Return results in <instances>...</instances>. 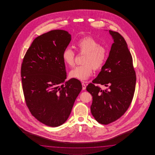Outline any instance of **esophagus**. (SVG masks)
Segmentation results:
<instances>
[{
    "instance_id": "34e87169",
    "label": "esophagus",
    "mask_w": 155,
    "mask_h": 155,
    "mask_svg": "<svg viewBox=\"0 0 155 155\" xmlns=\"http://www.w3.org/2000/svg\"><path fill=\"white\" fill-rule=\"evenodd\" d=\"M82 90H85L86 89V85L84 83V82H82Z\"/></svg>"
}]
</instances>
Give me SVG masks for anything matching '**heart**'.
Instances as JSON below:
<instances>
[{
    "label": "heart",
    "instance_id": "1",
    "mask_svg": "<svg viewBox=\"0 0 155 155\" xmlns=\"http://www.w3.org/2000/svg\"><path fill=\"white\" fill-rule=\"evenodd\" d=\"M76 49L81 54H85L83 58L84 64L71 70L69 75L72 78L81 81L89 79L93 70L101 69L107 59V50L99 41L91 36H86L79 39L75 44ZM63 61L70 67L75 65V54L73 50L67 48L63 51Z\"/></svg>",
    "mask_w": 155,
    "mask_h": 155
}]
</instances>
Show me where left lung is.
I'll use <instances>...</instances> for the list:
<instances>
[{
  "label": "left lung",
  "instance_id": "left-lung-1",
  "mask_svg": "<svg viewBox=\"0 0 155 155\" xmlns=\"http://www.w3.org/2000/svg\"><path fill=\"white\" fill-rule=\"evenodd\" d=\"M114 39L109 56L96 79L86 90L92 96L91 112L97 122L107 125L121 117L132 102L136 76L131 54L123 36L109 30ZM107 88L102 90L95 86Z\"/></svg>",
  "mask_w": 155,
  "mask_h": 155
}]
</instances>
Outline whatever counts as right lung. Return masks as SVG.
<instances>
[{"instance_id":"1","label":"right lung","mask_w":155,"mask_h":155,"mask_svg":"<svg viewBox=\"0 0 155 155\" xmlns=\"http://www.w3.org/2000/svg\"><path fill=\"white\" fill-rule=\"evenodd\" d=\"M71 40L63 30H53L38 36L27 50L21 68L24 95L31 115L50 127L61 125L68 119L81 82L68 81L64 50Z\"/></svg>"}]
</instances>
